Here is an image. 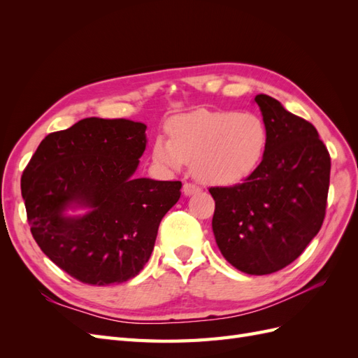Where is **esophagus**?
Masks as SVG:
<instances>
[{
  "instance_id": "1",
  "label": "esophagus",
  "mask_w": 358,
  "mask_h": 358,
  "mask_svg": "<svg viewBox=\"0 0 358 358\" xmlns=\"http://www.w3.org/2000/svg\"><path fill=\"white\" fill-rule=\"evenodd\" d=\"M200 191H201V188L197 187L196 183H191V182L183 183V194H185V196H192V194L200 192Z\"/></svg>"
}]
</instances>
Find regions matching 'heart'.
Wrapping results in <instances>:
<instances>
[{"instance_id":"obj_1","label":"heart","mask_w":358,"mask_h":358,"mask_svg":"<svg viewBox=\"0 0 358 358\" xmlns=\"http://www.w3.org/2000/svg\"><path fill=\"white\" fill-rule=\"evenodd\" d=\"M166 129L167 138L154 142V161L171 170L192 161L194 175L210 185L246 180L262 164L268 145L266 122L251 112L199 109L171 117Z\"/></svg>"}]
</instances>
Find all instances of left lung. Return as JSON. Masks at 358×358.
I'll return each instance as SVG.
<instances>
[{
  "label": "left lung",
  "mask_w": 358,
  "mask_h": 358,
  "mask_svg": "<svg viewBox=\"0 0 358 358\" xmlns=\"http://www.w3.org/2000/svg\"><path fill=\"white\" fill-rule=\"evenodd\" d=\"M255 101L268 129L266 155L242 183L213 187L212 229L224 258L248 275L291 264L326 216L330 154L306 119L266 94Z\"/></svg>",
  "instance_id": "1"
}]
</instances>
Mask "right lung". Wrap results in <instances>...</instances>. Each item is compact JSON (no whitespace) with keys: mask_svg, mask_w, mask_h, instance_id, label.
Segmentation results:
<instances>
[{"mask_svg":"<svg viewBox=\"0 0 358 358\" xmlns=\"http://www.w3.org/2000/svg\"><path fill=\"white\" fill-rule=\"evenodd\" d=\"M145 131L129 119H82L43 138L22 173L32 237L83 284L104 287L138 275L162 216L180 197L179 180L136 179ZM70 205L90 212L70 219L63 215Z\"/></svg>","mask_w":358,"mask_h":358,"instance_id":"right-lung-1","label":"right lung"}]
</instances>
